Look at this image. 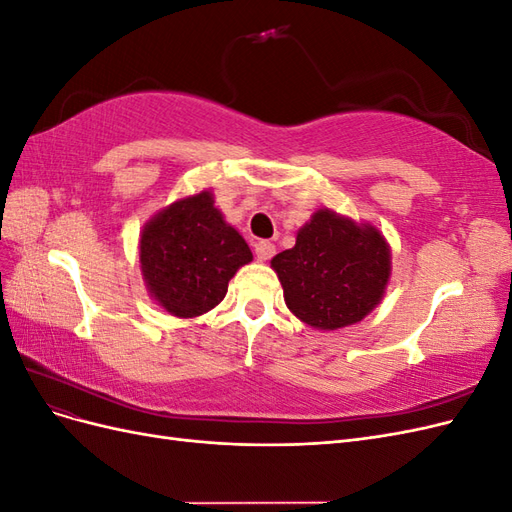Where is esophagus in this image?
<instances>
[{
    "label": "esophagus",
    "mask_w": 512,
    "mask_h": 512,
    "mask_svg": "<svg viewBox=\"0 0 512 512\" xmlns=\"http://www.w3.org/2000/svg\"><path fill=\"white\" fill-rule=\"evenodd\" d=\"M254 252L258 260H269L275 254V245L271 241H258L254 245Z\"/></svg>",
    "instance_id": "obj_1"
}]
</instances>
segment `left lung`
<instances>
[{
  "instance_id": "8db88e82",
  "label": "left lung",
  "mask_w": 512,
  "mask_h": 512,
  "mask_svg": "<svg viewBox=\"0 0 512 512\" xmlns=\"http://www.w3.org/2000/svg\"><path fill=\"white\" fill-rule=\"evenodd\" d=\"M271 267L284 286L290 312L305 324L335 331L363 320L389 282L391 252L374 226H356L333 211L314 213L292 250Z\"/></svg>"
}]
</instances>
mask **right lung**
Returning <instances> with one entry per match:
<instances>
[{"instance_id":"right-lung-1","label":"right lung","mask_w":512,"mask_h":512,"mask_svg":"<svg viewBox=\"0 0 512 512\" xmlns=\"http://www.w3.org/2000/svg\"><path fill=\"white\" fill-rule=\"evenodd\" d=\"M250 260V247L222 220L209 192L170 205L141 237L147 288L166 312L179 318L200 316L218 305L230 277Z\"/></svg>"}]
</instances>
